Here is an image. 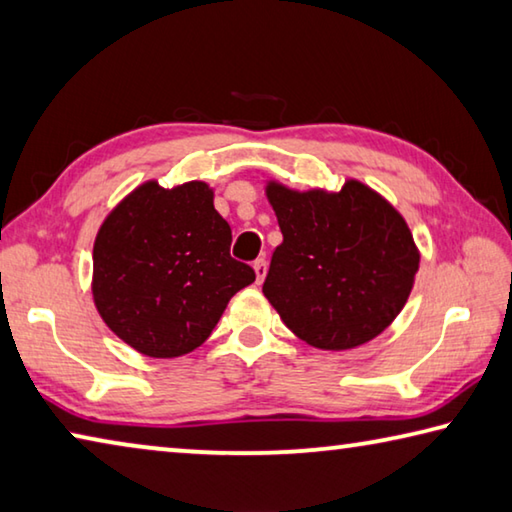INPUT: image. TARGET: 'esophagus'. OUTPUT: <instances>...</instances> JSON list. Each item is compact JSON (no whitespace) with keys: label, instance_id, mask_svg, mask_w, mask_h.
<instances>
[{"label":"esophagus","instance_id":"obj_1","mask_svg":"<svg viewBox=\"0 0 512 512\" xmlns=\"http://www.w3.org/2000/svg\"><path fill=\"white\" fill-rule=\"evenodd\" d=\"M253 271H255V282L262 284L266 277V259H257V262H253Z\"/></svg>","mask_w":512,"mask_h":512}]
</instances>
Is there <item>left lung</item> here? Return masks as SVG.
<instances>
[{
  "mask_svg": "<svg viewBox=\"0 0 512 512\" xmlns=\"http://www.w3.org/2000/svg\"><path fill=\"white\" fill-rule=\"evenodd\" d=\"M282 230L264 296L311 348L343 352L379 336L411 296L420 250L409 223L375 189L348 178L339 192L268 180Z\"/></svg>",
  "mask_w": 512,
  "mask_h": 512,
  "instance_id": "left-lung-1",
  "label": "left lung"
}]
</instances>
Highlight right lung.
<instances>
[{
	"label": "right lung",
	"instance_id": "add662e5",
	"mask_svg": "<svg viewBox=\"0 0 512 512\" xmlns=\"http://www.w3.org/2000/svg\"><path fill=\"white\" fill-rule=\"evenodd\" d=\"M232 230L203 180H146L103 219L92 250V298L121 341L144 357L196 350L255 271L230 257Z\"/></svg>",
	"mask_w": 512,
	"mask_h": 512
}]
</instances>
